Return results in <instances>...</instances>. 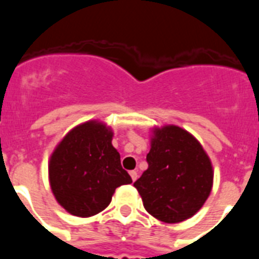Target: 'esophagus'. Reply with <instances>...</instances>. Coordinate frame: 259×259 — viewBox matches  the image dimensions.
Masks as SVG:
<instances>
[{"label":"esophagus","mask_w":259,"mask_h":259,"mask_svg":"<svg viewBox=\"0 0 259 259\" xmlns=\"http://www.w3.org/2000/svg\"><path fill=\"white\" fill-rule=\"evenodd\" d=\"M130 175H131V178H132V180H134V182H135V180H137V176H139V175H137L136 170L131 171V172H130Z\"/></svg>","instance_id":"esophagus-1"}]
</instances>
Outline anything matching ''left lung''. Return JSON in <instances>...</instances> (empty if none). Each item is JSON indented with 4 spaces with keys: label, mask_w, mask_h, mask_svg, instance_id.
Returning <instances> with one entry per match:
<instances>
[{
    "label": "left lung",
    "mask_w": 259,
    "mask_h": 259,
    "mask_svg": "<svg viewBox=\"0 0 259 259\" xmlns=\"http://www.w3.org/2000/svg\"><path fill=\"white\" fill-rule=\"evenodd\" d=\"M148 170L134 183L150 215L164 223L193 217L212 188L211 161L193 135L178 125L153 130Z\"/></svg>",
    "instance_id": "1"
}]
</instances>
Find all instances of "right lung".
<instances>
[{
  "label": "right lung",
  "mask_w": 259,
  "mask_h": 259,
  "mask_svg": "<svg viewBox=\"0 0 259 259\" xmlns=\"http://www.w3.org/2000/svg\"><path fill=\"white\" fill-rule=\"evenodd\" d=\"M113 135L105 123L89 120L72 128L50 155V188L70 214H98L109 206L118 187L132 183L111 144Z\"/></svg>",
  "instance_id": "add662e5"
}]
</instances>
